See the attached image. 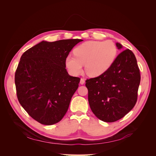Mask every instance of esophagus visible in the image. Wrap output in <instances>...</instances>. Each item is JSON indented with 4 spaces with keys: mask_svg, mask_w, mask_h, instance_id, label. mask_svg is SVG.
<instances>
[{
    "mask_svg": "<svg viewBox=\"0 0 156 156\" xmlns=\"http://www.w3.org/2000/svg\"><path fill=\"white\" fill-rule=\"evenodd\" d=\"M85 80L84 78H81V80H80V84L81 85H83L85 83Z\"/></svg>",
    "mask_w": 156,
    "mask_h": 156,
    "instance_id": "34e87169",
    "label": "esophagus"
}]
</instances>
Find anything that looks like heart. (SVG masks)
I'll list each match as a JSON object with an SVG mask.
<instances>
[{"instance_id": "1", "label": "heart", "mask_w": 156, "mask_h": 156, "mask_svg": "<svg viewBox=\"0 0 156 156\" xmlns=\"http://www.w3.org/2000/svg\"><path fill=\"white\" fill-rule=\"evenodd\" d=\"M73 55H68L65 64L73 75H78L85 64L88 75L98 76L107 71L117 55V47L112 41H88L74 50Z\"/></svg>"}]
</instances>
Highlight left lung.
Wrapping results in <instances>:
<instances>
[{
	"mask_svg": "<svg viewBox=\"0 0 156 156\" xmlns=\"http://www.w3.org/2000/svg\"><path fill=\"white\" fill-rule=\"evenodd\" d=\"M116 46L122 48L119 43ZM85 82L90 107L97 118L112 122L123 118L137 101L140 82L134 54L129 49L122 51L107 71Z\"/></svg>",
	"mask_w": 156,
	"mask_h": 156,
	"instance_id": "left-lung-1",
	"label": "left lung"
}]
</instances>
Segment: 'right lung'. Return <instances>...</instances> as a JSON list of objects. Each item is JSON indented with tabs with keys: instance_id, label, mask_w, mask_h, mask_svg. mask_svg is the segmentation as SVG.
Instances as JSON below:
<instances>
[{
	"instance_id": "right-lung-1",
	"label": "right lung",
	"mask_w": 156,
	"mask_h": 156,
	"mask_svg": "<svg viewBox=\"0 0 156 156\" xmlns=\"http://www.w3.org/2000/svg\"><path fill=\"white\" fill-rule=\"evenodd\" d=\"M80 39L42 41L24 52L15 73L18 99L40 123L54 125L66 113L80 78L69 75L65 59Z\"/></svg>"
}]
</instances>
